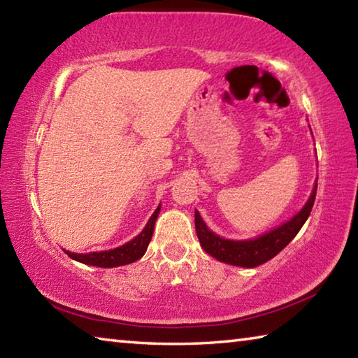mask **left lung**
<instances>
[{"label":"left lung","mask_w":358,"mask_h":358,"mask_svg":"<svg viewBox=\"0 0 358 358\" xmlns=\"http://www.w3.org/2000/svg\"><path fill=\"white\" fill-rule=\"evenodd\" d=\"M316 191L317 183L314 185V189L310 199H308V202L305 203V207L294 217H290L289 221L281 224L280 227L251 240L221 238L220 235L211 232L207 227V224L203 222L202 216L196 210V232L199 241H201L202 248L211 257L221 260V262L237 266H246V268L262 265L266 260L273 259L278 252L282 251L294 240L295 235L300 232V229L306 222L308 216H310L313 210Z\"/></svg>","instance_id":"left-lung-1"}]
</instances>
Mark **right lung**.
<instances>
[{
    "label": "right lung",
    "mask_w": 358,
    "mask_h": 358,
    "mask_svg": "<svg viewBox=\"0 0 358 358\" xmlns=\"http://www.w3.org/2000/svg\"><path fill=\"white\" fill-rule=\"evenodd\" d=\"M159 210H161V205L155 210V213L151 215L147 226L143 227L142 232L138 234L136 238H132L131 241H128V243H124L123 246L115 248V250H108V251H99V252L77 254V252L66 251V254H68L71 259L77 260V262L93 265V266H102V268H112V266L128 265V264L136 262V260L141 259L145 254V251H147L150 240L153 237L155 222H156L157 215H159Z\"/></svg>",
    "instance_id": "obj_1"
}]
</instances>
